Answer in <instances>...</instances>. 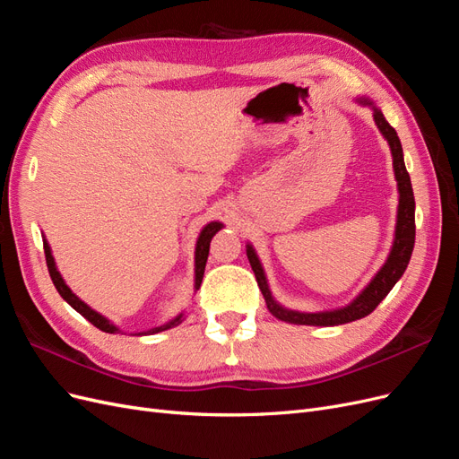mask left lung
Instances as JSON below:
<instances>
[{"instance_id":"1","label":"left lung","mask_w":459,"mask_h":459,"mask_svg":"<svg viewBox=\"0 0 459 459\" xmlns=\"http://www.w3.org/2000/svg\"><path fill=\"white\" fill-rule=\"evenodd\" d=\"M356 103L369 107L373 110V120L377 124L379 132L386 140L388 147H391L393 155V169H394V179L398 187V211H396V226H394V239L391 253H388L386 260L379 272L371 277V281L359 290L358 297L352 299L346 307L335 308V310H324V312H299L285 308L283 304L277 302L272 295L266 272L262 268V262L255 251L251 243H247V258L251 262V268L256 275L258 287L262 290V297L266 300V307L277 319L287 324L295 325H319V327H329V325H342L356 322V319H362L368 314H371L377 304L391 293V289L396 285V281L404 275L408 262L411 258L413 243H415V199H413V189L410 182V174L404 164V152H402V143L396 135V130L386 122L383 117L381 108L375 107L371 100L366 95L356 97Z\"/></svg>"}]
</instances>
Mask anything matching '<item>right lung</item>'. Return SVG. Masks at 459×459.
<instances>
[{
  "instance_id": "1",
  "label": "right lung",
  "mask_w": 459,
  "mask_h": 459,
  "mask_svg": "<svg viewBox=\"0 0 459 459\" xmlns=\"http://www.w3.org/2000/svg\"><path fill=\"white\" fill-rule=\"evenodd\" d=\"M224 228V224H221V221H208V224L201 230V233H199V238H197V243H195V290L201 287V281H203V275H204V266H206V258H208V248H211V241H212V238L214 235ZM41 238H44V251H46V262H48V270H49V275H51V281H53V285H55V289L59 290V295L63 297V300H66L68 304H71V307L78 312V314H82L84 316L90 324H93L97 329H101V331H105V333H120V329L110 322L108 317H105L103 314H100L97 310H93L91 307H88V304L82 300V299H78L73 290H71V287L66 285V281L63 280V275H61V272L57 270V264H55V258H53V253H51V247H49V243H48V239H46V235H41ZM186 319V314L184 312H179L176 317H172V319H169V322H164L162 325H157V327H151V329H147V331H142V333H137V335H155V333H160V331H166V329H172V327H176V325H179Z\"/></svg>"
}]
</instances>
